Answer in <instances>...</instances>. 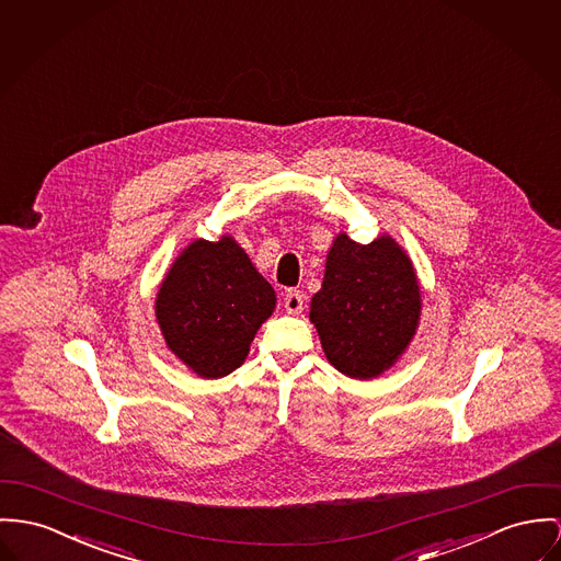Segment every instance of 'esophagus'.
I'll return each instance as SVG.
<instances>
[{"label":"esophagus","instance_id":"1","mask_svg":"<svg viewBox=\"0 0 561 561\" xmlns=\"http://www.w3.org/2000/svg\"><path fill=\"white\" fill-rule=\"evenodd\" d=\"M302 305H305V295H302L301 290H288V293H286L284 307H286L288 313H293V316L301 313Z\"/></svg>","mask_w":561,"mask_h":561}]
</instances>
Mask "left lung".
<instances>
[{
  "label": "left lung",
  "mask_w": 561,
  "mask_h": 561,
  "mask_svg": "<svg viewBox=\"0 0 561 561\" xmlns=\"http://www.w3.org/2000/svg\"><path fill=\"white\" fill-rule=\"evenodd\" d=\"M419 316L412 262L390 237L369 245L335 239L309 311L335 369L358 380L380 376L410 344Z\"/></svg>",
  "instance_id": "left-lung-1"
}]
</instances>
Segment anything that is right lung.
Masks as SVG:
<instances>
[{
	"label": "right lung",
	"instance_id": "1",
	"mask_svg": "<svg viewBox=\"0 0 561 561\" xmlns=\"http://www.w3.org/2000/svg\"><path fill=\"white\" fill-rule=\"evenodd\" d=\"M275 293L230 239L194 241L169 271L156 316L174 354L203 378L243 365Z\"/></svg>",
	"mask_w": 561,
	"mask_h": 561
}]
</instances>
